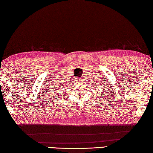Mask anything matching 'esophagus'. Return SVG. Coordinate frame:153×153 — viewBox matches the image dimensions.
<instances>
[{"label": "esophagus", "mask_w": 153, "mask_h": 153, "mask_svg": "<svg viewBox=\"0 0 153 153\" xmlns=\"http://www.w3.org/2000/svg\"><path fill=\"white\" fill-rule=\"evenodd\" d=\"M77 82H80L81 80H82V79H81V77H77V78H76Z\"/></svg>", "instance_id": "obj_1"}]
</instances>
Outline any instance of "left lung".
Returning a JSON list of instances; mask_svg holds the SVG:
<instances>
[{"instance_id":"left-lung-1","label":"left lung","mask_w":153,"mask_h":153,"mask_svg":"<svg viewBox=\"0 0 153 153\" xmlns=\"http://www.w3.org/2000/svg\"><path fill=\"white\" fill-rule=\"evenodd\" d=\"M97 82V84L96 83ZM100 85H101L100 86ZM93 87H94V89H95V90H96V92H98L99 95L100 96H101V97H103L104 95H103L102 96V94L106 93V91H107V89L105 88V87L103 86V85H102L101 83H99V82H96L95 83V85L93 86Z\"/></svg>"}]
</instances>
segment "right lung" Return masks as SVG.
<instances>
[{
	"instance_id": "1",
	"label": "right lung",
	"mask_w": 153,
	"mask_h": 153,
	"mask_svg": "<svg viewBox=\"0 0 153 153\" xmlns=\"http://www.w3.org/2000/svg\"><path fill=\"white\" fill-rule=\"evenodd\" d=\"M59 94H60V93H59ZM58 96H59V95H58ZM58 99H59V98H58Z\"/></svg>"
}]
</instances>
